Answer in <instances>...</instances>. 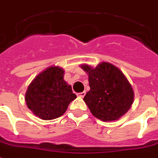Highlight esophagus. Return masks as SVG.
Segmentation results:
<instances>
[{"label": "esophagus", "mask_w": 158, "mask_h": 158, "mask_svg": "<svg viewBox=\"0 0 158 158\" xmlns=\"http://www.w3.org/2000/svg\"><path fill=\"white\" fill-rule=\"evenodd\" d=\"M85 95H86V92H81V93L77 94V96H78V97H81V98H83Z\"/></svg>", "instance_id": "esophagus-1"}]
</instances>
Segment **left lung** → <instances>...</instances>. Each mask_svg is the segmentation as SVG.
Masks as SVG:
<instances>
[{
  "mask_svg": "<svg viewBox=\"0 0 158 158\" xmlns=\"http://www.w3.org/2000/svg\"><path fill=\"white\" fill-rule=\"evenodd\" d=\"M81 68L88 73L90 90L83 100L92 114L105 122L123 116L134 101L133 88L123 73L106 62L94 69L87 64Z\"/></svg>",
  "mask_w": 158,
  "mask_h": 158,
  "instance_id": "1",
  "label": "left lung"
}]
</instances>
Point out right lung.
I'll use <instances>...</instances> for the list:
<instances>
[{
	"mask_svg": "<svg viewBox=\"0 0 158 158\" xmlns=\"http://www.w3.org/2000/svg\"><path fill=\"white\" fill-rule=\"evenodd\" d=\"M76 98L71 86L64 80V70L58 66L49 67L39 74L25 94L28 108L43 120L61 117Z\"/></svg>",
	"mask_w": 158,
	"mask_h": 158,
	"instance_id": "right-lung-1",
	"label": "right lung"
}]
</instances>
